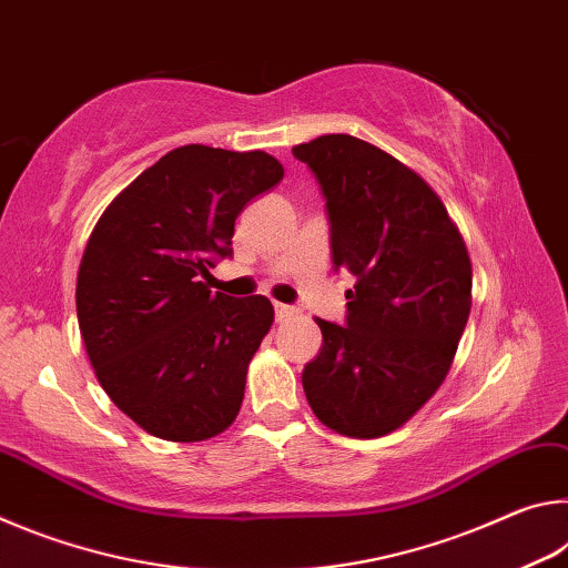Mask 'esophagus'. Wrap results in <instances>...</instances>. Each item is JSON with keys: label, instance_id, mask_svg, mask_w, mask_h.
I'll list each match as a JSON object with an SVG mask.
<instances>
[{"label": "esophagus", "instance_id": "1", "mask_svg": "<svg viewBox=\"0 0 568 568\" xmlns=\"http://www.w3.org/2000/svg\"><path fill=\"white\" fill-rule=\"evenodd\" d=\"M297 311L293 305H283V303H275V318L277 321H285V318H291V315H295Z\"/></svg>", "mask_w": 568, "mask_h": 568}]
</instances>
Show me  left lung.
<instances>
[{
  "label": "left lung",
  "mask_w": 568,
  "mask_h": 568,
  "mask_svg": "<svg viewBox=\"0 0 568 568\" xmlns=\"http://www.w3.org/2000/svg\"><path fill=\"white\" fill-rule=\"evenodd\" d=\"M293 155L321 185L335 271L355 277L345 325L315 321L305 398L343 436H386L448 376L470 313L468 250L436 192L371 142L323 134Z\"/></svg>",
  "instance_id": "obj_1"
}]
</instances>
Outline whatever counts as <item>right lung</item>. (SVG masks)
<instances>
[{
    "label": "right lung",
    "instance_id": "right-lung-1",
    "mask_svg": "<svg viewBox=\"0 0 568 568\" xmlns=\"http://www.w3.org/2000/svg\"><path fill=\"white\" fill-rule=\"evenodd\" d=\"M281 180L267 152L185 145L132 180L94 225L77 321L100 386L148 434L192 444L235 420L273 305L205 281L233 255L235 217Z\"/></svg>",
    "mask_w": 568,
    "mask_h": 568
}]
</instances>
